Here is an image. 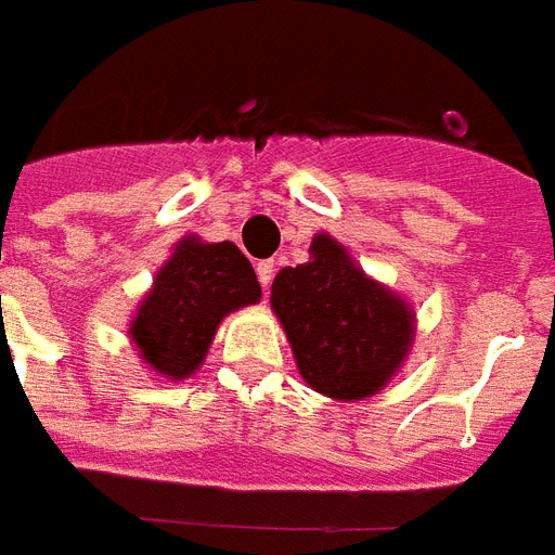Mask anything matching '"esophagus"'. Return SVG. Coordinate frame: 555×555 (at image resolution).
<instances>
[{"instance_id":"esophagus-1","label":"esophagus","mask_w":555,"mask_h":555,"mask_svg":"<svg viewBox=\"0 0 555 555\" xmlns=\"http://www.w3.org/2000/svg\"><path fill=\"white\" fill-rule=\"evenodd\" d=\"M256 273L258 282H261V288H270V282H273V261H258Z\"/></svg>"}]
</instances>
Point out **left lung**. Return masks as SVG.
I'll return each instance as SVG.
<instances>
[{
    "label": "left lung",
    "instance_id": "1",
    "mask_svg": "<svg viewBox=\"0 0 555 555\" xmlns=\"http://www.w3.org/2000/svg\"><path fill=\"white\" fill-rule=\"evenodd\" d=\"M270 309L311 391L352 403L379 393L414 344L412 302L367 276L330 232L311 237L309 261L279 270Z\"/></svg>",
    "mask_w": 555,
    "mask_h": 555
}]
</instances>
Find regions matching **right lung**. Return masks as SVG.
I'll list each match as a JSON object with an SVG mask.
<instances>
[{"instance_id":"1","label":"right lung","mask_w":555,"mask_h":555,"mask_svg":"<svg viewBox=\"0 0 555 555\" xmlns=\"http://www.w3.org/2000/svg\"><path fill=\"white\" fill-rule=\"evenodd\" d=\"M258 299L256 270L232 241L184 235L131 314L129 338L155 376L182 382L199 371L225 314Z\"/></svg>"}]
</instances>
